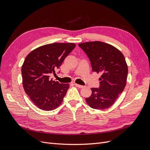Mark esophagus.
Returning a JSON list of instances; mask_svg holds the SVG:
<instances>
[{
    "label": "esophagus",
    "instance_id": "34e87169",
    "mask_svg": "<svg viewBox=\"0 0 150 150\" xmlns=\"http://www.w3.org/2000/svg\"><path fill=\"white\" fill-rule=\"evenodd\" d=\"M74 85L76 86V87H78V88H83L84 87L83 86L79 85V84H76V83H74Z\"/></svg>",
    "mask_w": 150,
    "mask_h": 150
}]
</instances>
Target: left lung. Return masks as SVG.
Listing matches in <instances>:
<instances>
[{
	"label": "left lung",
	"instance_id": "1",
	"mask_svg": "<svg viewBox=\"0 0 150 150\" xmlns=\"http://www.w3.org/2000/svg\"><path fill=\"white\" fill-rule=\"evenodd\" d=\"M89 57L92 70L101 73L99 88H91L86 98L88 105L96 110L111 107L125 88L128 68L123 54L112 45L100 41L79 44Z\"/></svg>",
	"mask_w": 150,
	"mask_h": 150
}]
</instances>
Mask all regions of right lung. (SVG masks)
<instances>
[{"instance_id": "right-lung-1", "label": "right lung", "mask_w": 150, "mask_h": 150, "mask_svg": "<svg viewBox=\"0 0 150 150\" xmlns=\"http://www.w3.org/2000/svg\"><path fill=\"white\" fill-rule=\"evenodd\" d=\"M76 47L74 43H52L35 49L22 66V84L30 100L40 110L51 111L59 106L69 88L50 79Z\"/></svg>"}]
</instances>
